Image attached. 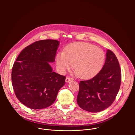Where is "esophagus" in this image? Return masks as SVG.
Listing matches in <instances>:
<instances>
[{
	"label": "esophagus",
	"mask_w": 135,
	"mask_h": 135,
	"mask_svg": "<svg viewBox=\"0 0 135 135\" xmlns=\"http://www.w3.org/2000/svg\"><path fill=\"white\" fill-rule=\"evenodd\" d=\"M74 80V79H73V78H70V77L67 76V77H66V82L67 83H68V82H69V81H71V80Z\"/></svg>",
	"instance_id": "esophagus-1"
}]
</instances>
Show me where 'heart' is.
<instances>
[{"mask_svg": "<svg viewBox=\"0 0 135 135\" xmlns=\"http://www.w3.org/2000/svg\"><path fill=\"white\" fill-rule=\"evenodd\" d=\"M105 59L104 51L95 46L86 43H75L68 46L65 53L57 55L56 63L59 71L64 73L74 68L81 78H89L102 68Z\"/></svg>", "mask_w": 135, "mask_h": 135, "instance_id": "heart-1", "label": "heart"}]
</instances>
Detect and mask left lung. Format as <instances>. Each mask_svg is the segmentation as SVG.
<instances>
[{"mask_svg":"<svg viewBox=\"0 0 135 135\" xmlns=\"http://www.w3.org/2000/svg\"><path fill=\"white\" fill-rule=\"evenodd\" d=\"M121 81L120 66L116 55L107 50L105 64L93 78L81 81L77 97L79 106L90 112L102 111L114 102Z\"/></svg>","mask_w":135,"mask_h":135,"instance_id":"left-lung-1","label":"left lung"}]
</instances>
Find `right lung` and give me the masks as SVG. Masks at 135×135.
Returning <instances> with one entry per match:
<instances>
[{"label":"right lung","instance_id":"obj_1","mask_svg":"<svg viewBox=\"0 0 135 135\" xmlns=\"http://www.w3.org/2000/svg\"><path fill=\"white\" fill-rule=\"evenodd\" d=\"M59 42L45 40L25 47L12 70V82L17 98L26 106L40 109L51 105L66 77L52 71L48 62L55 61Z\"/></svg>","mask_w":135,"mask_h":135}]
</instances>
